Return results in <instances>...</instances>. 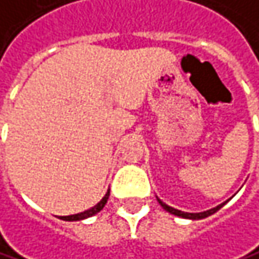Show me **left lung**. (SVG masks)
<instances>
[{
  "instance_id": "left-lung-1",
  "label": "left lung",
  "mask_w": 259,
  "mask_h": 259,
  "mask_svg": "<svg viewBox=\"0 0 259 259\" xmlns=\"http://www.w3.org/2000/svg\"><path fill=\"white\" fill-rule=\"evenodd\" d=\"M158 200V203L161 204V207L164 209V210H167L169 213H172V215H177V217H181V218H187V220H201V218H206V217H209V215H212V213H215L217 210H220L221 207H223L224 204L227 203H223V204H220V206H217V207H213V209H209V210H206V212H199V213H188V212H182V210H178V209H174V207H170V206H167L166 203H163L160 199Z\"/></svg>"
}]
</instances>
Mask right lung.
<instances>
[{
	"label": "right lung",
	"instance_id": "right-lung-1",
	"mask_svg": "<svg viewBox=\"0 0 259 259\" xmlns=\"http://www.w3.org/2000/svg\"><path fill=\"white\" fill-rule=\"evenodd\" d=\"M108 197H109V191L106 193L105 196H104V199L101 200L96 206H93V207H90V209L84 210V212H81V213H75V215H69V217H62L60 220H63V221H80V220L90 218V217L96 215L98 212H101V210L104 209V206H105L106 201H108Z\"/></svg>",
	"mask_w": 259,
	"mask_h": 259
}]
</instances>
